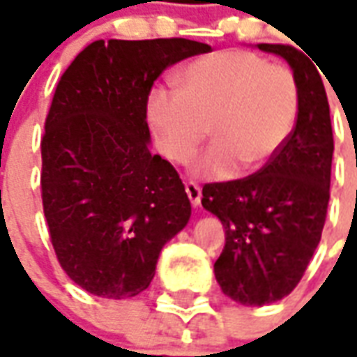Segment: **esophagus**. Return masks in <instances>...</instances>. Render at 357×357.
I'll return each instance as SVG.
<instances>
[{
	"instance_id": "obj_1",
	"label": "esophagus",
	"mask_w": 357,
	"mask_h": 357,
	"mask_svg": "<svg viewBox=\"0 0 357 357\" xmlns=\"http://www.w3.org/2000/svg\"><path fill=\"white\" fill-rule=\"evenodd\" d=\"M184 188H186V194L190 198L192 206H199V202H202V188H199V184L194 183V181H188V183L184 184Z\"/></svg>"
}]
</instances>
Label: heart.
<instances>
[{"label": "heart", "instance_id": "b5f03b06", "mask_svg": "<svg viewBox=\"0 0 357 357\" xmlns=\"http://www.w3.org/2000/svg\"><path fill=\"white\" fill-rule=\"evenodd\" d=\"M174 84L176 92H150V125L161 153L174 163H186L209 130L213 144L192 163V173L207 181L269 165L300 113L294 70L248 50L199 57L176 70Z\"/></svg>", "mask_w": 357, "mask_h": 357}]
</instances>
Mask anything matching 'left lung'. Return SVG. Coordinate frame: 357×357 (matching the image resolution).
<instances>
[{
	"label": "left lung",
	"mask_w": 357,
	"mask_h": 357,
	"mask_svg": "<svg viewBox=\"0 0 357 357\" xmlns=\"http://www.w3.org/2000/svg\"><path fill=\"white\" fill-rule=\"evenodd\" d=\"M284 57L300 84V113L284 148L257 173L204 184L202 206L221 219L225 248L215 279L231 300L265 305L288 296L319 244L331 198L333 128L325 86L304 52L257 44Z\"/></svg>",
	"instance_id": "1"
}]
</instances>
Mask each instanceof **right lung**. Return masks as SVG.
Listing matches in <instances>:
<instances>
[{"mask_svg":"<svg viewBox=\"0 0 357 357\" xmlns=\"http://www.w3.org/2000/svg\"><path fill=\"white\" fill-rule=\"evenodd\" d=\"M211 45L186 38L96 40L57 82L42 136V206L63 271L86 292L132 298L190 219L167 159L148 150L153 80Z\"/></svg>","mask_w":357,"mask_h":357,"instance_id":"right-lung-1","label":"right lung"}]
</instances>
